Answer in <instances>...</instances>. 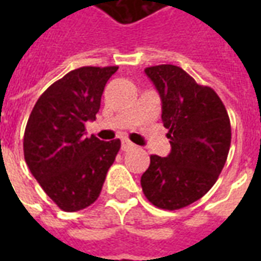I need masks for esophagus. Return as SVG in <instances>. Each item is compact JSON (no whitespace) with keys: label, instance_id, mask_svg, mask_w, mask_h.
Listing matches in <instances>:
<instances>
[{"label":"esophagus","instance_id":"obj_1","mask_svg":"<svg viewBox=\"0 0 261 261\" xmlns=\"http://www.w3.org/2000/svg\"><path fill=\"white\" fill-rule=\"evenodd\" d=\"M134 147H136V145H134L130 140H127V138H123V140H121V149H123V151H128V149H133Z\"/></svg>","mask_w":261,"mask_h":261}]
</instances>
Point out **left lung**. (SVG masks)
Segmentation results:
<instances>
[{
  "mask_svg": "<svg viewBox=\"0 0 261 261\" xmlns=\"http://www.w3.org/2000/svg\"><path fill=\"white\" fill-rule=\"evenodd\" d=\"M162 100V121L170 140L166 158L151 155L141 176L142 192L155 207L180 210L215 185L230 147V121L213 88L198 85L172 64L145 68Z\"/></svg>",
  "mask_w": 261,
  "mask_h": 261,
  "instance_id": "1",
  "label": "left lung"
}]
</instances>
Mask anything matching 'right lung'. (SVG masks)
<instances>
[{"mask_svg": "<svg viewBox=\"0 0 261 261\" xmlns=\"http://www.w3.org/2000/svg\"><path fill=\"white\" fill-rule=\"evenodd\" d=\"M117 69L69 71L43 92L29 116L23 137L26 165L63 211H80L96 201L119 152V138L85 137V123L96 119L106 82Z\"/></svg>", "mask_w": 261, "mask_h": 261, "instance_id": "1", "label": "right lung"}]
</instances>
